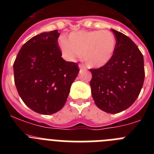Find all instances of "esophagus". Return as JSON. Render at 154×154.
I'll use <instances>...</instances> for the list:
<instances>
[{
	"label": "esophagus",
	"instance_id": "34e87169",
	"mask_svg": "<svg viewBox=\"0 0 154 154\" xmlns=\"http://www.w3.org/2000/svg\"><path fill=\"white\" fill-rule=\"evenodd\" d=\"M79 68L81 70H82H82H85V69H85V66H84L83 65H82V64H79Z\"/></svg>",
	"mask_w": 154,
	"mask_h": 154
}]
</instances>
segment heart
<instances>
[{
    "mask_svg": "<svg viewBox=\"0 0 154 154\" xmlns=\"http://www.w3.org/2000/svg\"><path fill=\"white\" fill-rule=\"evenodd\" d=\"M62 57L75 62L80 57L91 68H101L112 58L116 46L112 32L107 30L79 31L71 32L68 40L62 37L58 42Z\"/></svg>",
    "mask_w": 154,
    "mask_h": 154,
    "instance_id": "b5f03b06",
    "label": "heart"
}]
</instances>
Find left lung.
Returning <instances> with one entry per match:
<instances>
[{
	"instance_id": "8db88e82",
	"label": "left lung",
	"mask_w": 154,
	"mask_h": 154,
	"mask_svg": "<svg viewBox=\"0 0 154 154\" xmlns=\"http://www.w3.org/2000/svg\"><path fill=\"white\" fill-rule=\"evenodd\" d=\"M116 46L111 60L103 67L90 69L91 92L98 108L118 113L135 102L143 85V56L131 39L112 29Z\"/></svg>"
}]
</instances>
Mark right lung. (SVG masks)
I'll use <instances>...</instances> for the list:
<instances>
[{
    "mask_svg": "<svg viewBox=\"0 0 154 154\" xmlns=\"http://www.w3.org/2000/svg\"><path fill=\"white\" fill-rule=\"evenodd\" d=\"M59 35L55 30L34 36L21 47L14 63L19 96L27 106L43 115L64 106L79 72L78 64L62 58Z\"/></svg>",
    "mask_w": 154,
    "mask_h": 154,
    "instance_id": "1",
    "label": "right lung"
}]
</instances>
